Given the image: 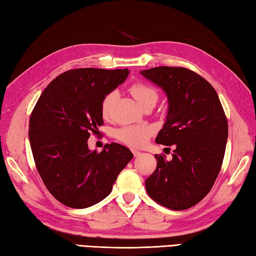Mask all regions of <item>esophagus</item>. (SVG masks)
<instances>
[{
	"label": "esophagus",
	"mask_w": 256,
	"mask_h": 256,
	"mask_svg": "<svg viewBox=\"0 0 256 256\" xmlns=\"http://www.w3.org/2000/svg\"><path fill=\"white\" fill-rule=\"evenodd\" d=\"M132 153L134 154V156H140V152H138L136 150H132Z\"/></svg>",
	"instance_id": "1"
}]
</instances>
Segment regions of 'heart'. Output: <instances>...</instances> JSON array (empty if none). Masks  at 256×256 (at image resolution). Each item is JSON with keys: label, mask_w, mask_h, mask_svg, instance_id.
Wrapping results in <instances>:
<instances>
[{"label": "heart", "mask_w": 256, "mask_h": 256, "mask_svg": "<svg viewBox=\"0 0 256 256\" xmlns=\"http://www.w3.org/2000/svg\"><path fill=\"white\" fill-rule=\"evenodd\" d=\"M130 92L142 106L150 102L156 103L157 99H158V94H157L156 90L143 82L132 84L130 86ZM116 98L118 92L112 91L103 99L101 104V113L104 118H110L112 108L116 103ZM114 134H116V138L120 142L131 146V148H142L148 142L150 135L153 134V128L145 126V125H128V126L118 128Z\"/></svg>", "instance_id": "obj_1"}]
</instances>
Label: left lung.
Listing matches in <instances>:
<instances>
[{
	"instance_id": "8db88e82",
	"label": "left lung",
	"mask_w": 256,
	"mask_h": 256,
	"mask_svg": "<svg viewBox=\"0 0 256 256\" xmlns=\"http://www.w3.org/2000/svg\"><path fill=\"white\" fill-rule=\"evenodd\" d=\"M140 74L168 100L156 143L175 145L172 160L155 155L157 167L146 179V192L166 208H192L210 192L221 170L228 140L224 108L214 86L189 69L162 66Z\"/></svg>"
}]
</instances>
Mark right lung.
<instances>
[{
  "mask_svg": "<svg viewBox=\"0 0 256 256\" xmlns=\"http://www.w3.org/2000/svg\"><path fill=\"white\" fill-rule=\"evenodd\" d=\"M128 74V69L68 70L46 86L30 114L28 136L36 168L64 206L84 209L100 202L133 158L118 143L106 144L100 153L88 148L90 133L103 124V99Z\"/></svg>",
  "mask_w": 256,
  "mask_h": 256,
  "instance_id": "add662e5",
  "label": "right lung"
}]
</instances>
